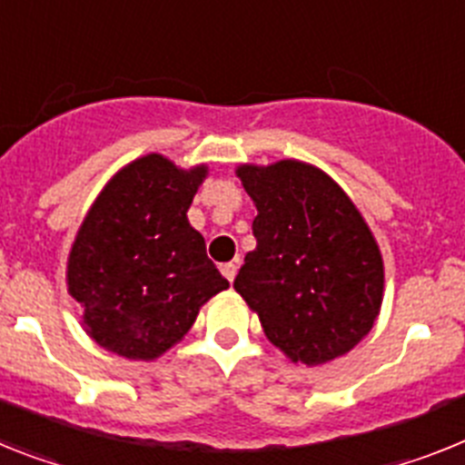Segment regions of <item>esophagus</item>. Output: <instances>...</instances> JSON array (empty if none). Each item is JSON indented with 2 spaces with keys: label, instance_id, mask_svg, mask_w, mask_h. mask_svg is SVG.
I'll use <instances>...</instances> for the list:
<instances>
[{
  "label": "esophagus",
  "instance_id": "obj_1",
  "mask_svg": "<svg viewBox=\"0 0 465 465\" xmlns=\"http://www.w3.org/2000/svg\"><path fill=\"white\" fill-rule=\"evenodd\" d=\"M221 272H223L225 280L232 282V280H235V275H237V263H223V265H221Z\"/></svg>",
  "mask_w": 465,
  "mask_h": 465
}]
</instances>
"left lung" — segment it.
I'll return each instance as SVG.
<instances>
[{"label": "left lung", "mask_w": 465, "mask_h": 465, "mask_svg": "<svg viewBox=\"0 0 465 465\" xmlns=\"http://www.w3.org/2000/svg\"><path fill=\"white\" fill-rule=\"evenodd\" d=\"M237 176L259 209L237 293L292 362L315 367L346 355L383 301V259L362 213L305 162L242 164Z\"/></svg>", "instance_id": "8db88e82"}]
</instances>
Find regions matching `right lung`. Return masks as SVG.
I'll return each instance as SVG.
<instances>
[{
	"label": "right lung",
	"instance_id": "add662e5",
	"mask_svg": "<svg viewBox=\"0 0 465 465\" xmlns=\"http://www.w3.org/2000/svg\"><path fill=\"white\" fill-rule=\"evenodd\" d=\"M206 166L145 154L110 178L74 237L67 292L86 334L126 360H154L188 334L202 305L228 289L188 223Z\"/></svg>",
	"mask_w": 465,
	"mask_h": 465
}]
</instances>
